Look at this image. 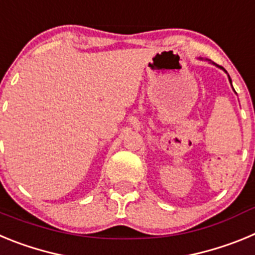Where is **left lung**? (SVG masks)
I'll use <instances>...</instances> for the list:
<instances>
[{
    "label": "left lung",
    "instance_id": "obj_1",
    "mask_svg": "<svg viewBox=\"0 0 255 255\" xmlns=\"http://www.w3.org/2000/svg\"><path fill=\"white\" fill-rule=\"evenodd\" d=\"M230 82H231V79H230Z\"/></svg>",
    "mask_w": 255,
    "mask_h": 255
}]
</instances>
